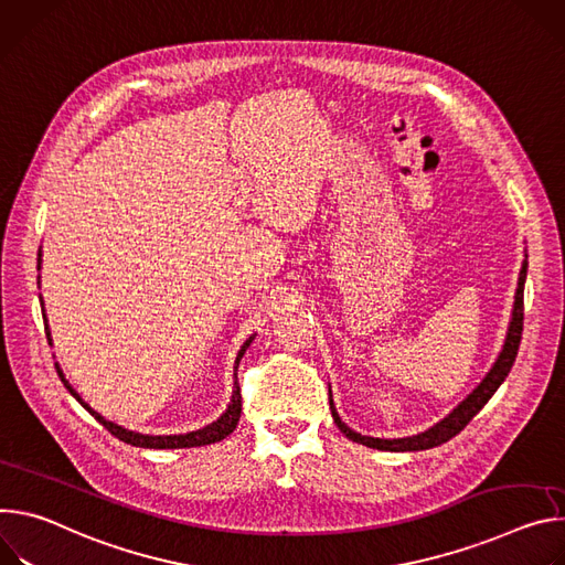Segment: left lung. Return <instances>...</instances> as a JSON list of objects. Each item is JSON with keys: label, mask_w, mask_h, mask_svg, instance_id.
I'll list each match as a JSON object with an SVG mask.
<instances>
[{"label": "left lung", "mask_w": 565, "mask_h": 565, "mask_svg": "<svg viewBox=\"0 0 565 565\" xmlns=\"http://www.w3.org/2000/svg\"><path fill=\"white\" fill-rule=\"evenodd\" d=\"M525 276H527V263H523L521 276H519V289H516V300H514V311H512V323H510V332L503 345V352H500L498 361L493 363V367L489 370L487 377L482 380V384L449 415L445 417L440 424H435L433 428L413 435V437H399V440H382V437H367L361 433H354L350 426H345L334 408L332 395H330V408H332V417L334 424L339 426V430L348 437L352 443L372 447V449H382V451H424V449H433L440 447L445 443H449L451 437H456L478 413L480 408L491 399V395L500 388V384L505 382V377L510 374L516 354H519V345H521V337H523V287H525Z\"/></svg>", "instance_id": "8db88e82"}]
</instances>
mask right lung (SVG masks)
Wrapping results in <instances>:
<instances>
[{"instance_id":"1","label":"right lung","mask_w":565,"mask_h":565,"mask_svg":"<svg viewBox=\"0 0 565 565\" xmlns=\"http://www.w3.org/2000/svg\"><path fill=\"white\" fill-rule=\"evenodd\" d=\"M38 263H40V254H38ZM44 330H46V339H49V343H51V334H49V326H46V317H44ZM250 341H254V337H250L244 345H242V350L237 352V361H235V367L239 365V359H242V354L246 352V348L250 345ZM55 370H57V374H60V380H62V384L67 386V391L111 433V435H116L118 440H122V443H128V445H132V447H143V449H191V447H204V445H213V443H220V440H224L226 435H231L233 430H235V426H237V422H239V413H242V395H239V384H237V377H235V384H233V399H231V404H228V408H226V413L217 419V422H213V424H209V426H204V428H200V430H193V433H185V435H143V433H135V430H128V428H122V426H118V424H114V422H109V419H105L103 415H98L89 404H85L83 402V397L70 386V382L65 380V374H62V370H60V365L55 363ZM237 374V372H235Z\"/></svg>"}]
</instances>
